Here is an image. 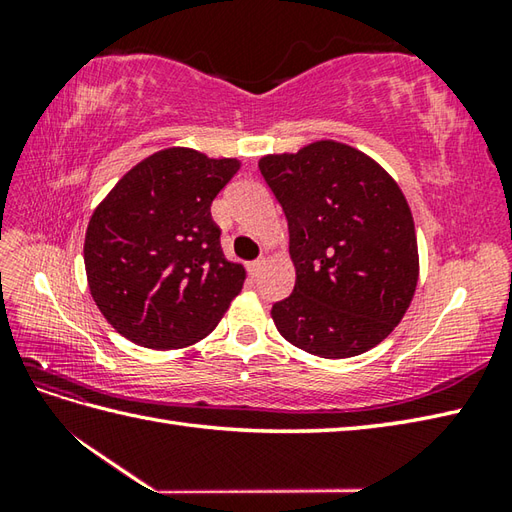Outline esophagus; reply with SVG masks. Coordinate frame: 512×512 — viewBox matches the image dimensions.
Here are the masks:
<instances>
[{
    "mask_svg": "<svg viewBox=\"0 0 512 512\" xmlns=\"http://www.w3.org/2000/svg\"><path fill=\"white\" fill-rule=\"evenodd\" d=\"M266 266V259L262 257V259H255V262H250V266H248V270L253 275H259V270H262Z\"/></svg>",
    "mask_w": 512,
    "mask_h": 512,
    "instance_id": "1",
    "label": "esophagus"
}]
</instances>
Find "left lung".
<instances>
[{
	"mask_svg": "<svg viewBox=\"0 0 512 512\" xmlns=\"http://www.w3.org/2000/svg\"><path fill=\"white\" fill-rule=\"evenodd\" d=\"M259 169L286 213L295 290L270 310L279 334L321 358L387 339L418 286V239L398 182L361 149L314 140Z\"/></svg>",
	"mask_w": 512,
	"mask_h": 512,
	"instance_id": "8db88e82",
	"label": "left lung"
}]
</instances>
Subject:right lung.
I'll use <instances>...</instances> for the list:
<instances>
[{
  "instance_id": "add662e5",
  "label": "right lung",
  "mask_w": 512,
  "mask_h": 512,
  "mask_svg": "<svg viewBox=\"0 0 512 512\" xmlns=\"http://www.w3.org/2000/svg\"><path fill=\"white\" fill-rule=\"evenodd\" d=\"M237 158L169 147L140 160L96 206L85 231L92 299L112 328L149 350H180L209 336L242 292L211 204Z\"/></svg>"
}]
</instances>
